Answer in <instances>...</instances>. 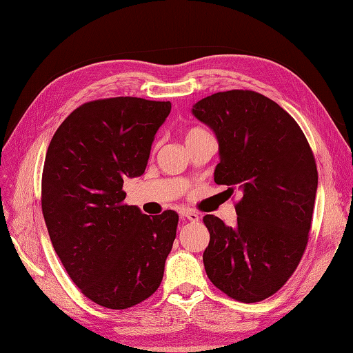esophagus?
<instances>
[{
	"instance_id": "34e87169",
	"label": "esophagus",
	"mask_w": 353,
	"mask_h": 353,
	"mask_svg": "<svg viewBox=\"0 0 353 353\" xmlns=\"http://www.w3.org/2000/svg\"><path fill=\"white\" fill-rule=\"evenodd\" d=\"M182 216L191 223H196L200 220V215L196 211H191V209H183L182 211Z\"/></svg>"
}]
</instances>
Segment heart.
Segmentation results:
<instances>
[{"instance_id": "b5f03b06", "label": "heart", "mask_w": 353, "mask_h": 353, "mask_svg": "<svg viewBox=\"0 0 353 353\" xmlns=\"http://www.w3.org/2000/svg\"><path fill=\"white\" fill-rule=\"evenodd\" d=\"M203 133H206V132L203 129H200V127H192V129H190L188 132L185 133V142L186 141H191L194 138H197V137H200V134H203Z\"/></svg>"}]
</instances>
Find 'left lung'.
<instances>
[{"label": "left lung", "mask_w": 353, "mask_h": 353, "mask_svg": "<svg viewBox=\"0 0 353 353\" xmlns=\"http://www.w3.org/2000/svg\"><path fill=\"white\" fill-rule=\"evenodd\" d=\"M192 114L219 139L215 183L241 192L235 226L203 216L206 274L235 301L261 302L283 287L308 244L319 182L312 150L294 118L254 91L212 94Z\"/></svg>", "instance_id": "8db88e82"}]
</instances>
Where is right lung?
Here are the masks:
<instances>
[{"label":"right lung","instance_id":"right-lung-1","mask_svg":"<svg viewBox=\"0 0 353 353\" xmlns=\"http://www.w3.org/2000/svg\"><path fill=\"white\" fill-rule=\"evenodd\" d=\"M170 101L115 97L81 104L52 137L42 214L72 282L97 305L125 310L159 288L179 215L123 203L124 179L145 171Z\"/></svg>","mask_w":353,"mask_h":353}]
</instances>
